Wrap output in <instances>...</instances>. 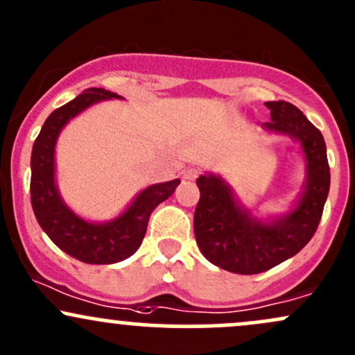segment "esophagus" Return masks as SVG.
Masks as SVG:
<instances>
[{"label":"esophagus","instance_id":"34e87169","mask_svg":"<svg viewBox=\"0 0 355 355\" xmlns=\"http://www.w3.org/2000/svg\"><path fill=\"white\" fill-rule=\"evenodd\" d=\"M198 176H200V171L194 169V167H191V169L184 171V179H189V181H193V179H196Z\"/></svg>","mask_w":355,"mask_h":355}]
</instances>
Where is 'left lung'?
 I'll list each match as a JSON object with an SVG mask.
<instances>
[{
  "mask_svg": "<svg viewBox=\"0 0 355 355\" xmlns=\"http://www.w3.org/2000/svg\"><path fill=\"white\" fill-rule=\"evenodd\" d=\"M270 121L266 130L291 137L306 161V181L296 207L270 222L254 218L235 200L222 178L196 179L200 201L194 211V237L211 264L237 274H259L298 254L318 228L330 189V167L322 132L295 105L268 101Z\"/></svg>",
  "mask_w": 355,
  "mask_h": 355,
  "instance_id": "1",
  "label": "left lung"
}]
</instances>
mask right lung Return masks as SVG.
Returning <instances> with one entry per match:
<instances>
[{
  "label": "right lung",
  "instance_id": "1",
  "mask_svg": "<svg viewBox=\"0 0 355 355\" xmlns=\"http://www.w3.org/2000/svg\"><path fill=\"white\" fill-rule=\"evenodd\" d=\"M116 93L103 87H89L78 98L54 110L45 120L32 148V208L42 230L49 239L86 264H115L135 254L147 232L150 213L166 201L181 181L152 184L137 194L132 205L112 222H86L66 207L55 186V142L67 121L98 101L118 100Z\"/></svg>",
  "mask_w": 355,
  "mask_h": 355
}]
</instances>
